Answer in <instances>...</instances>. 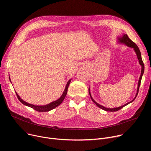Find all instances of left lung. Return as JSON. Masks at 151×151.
I'll list each match as a JSON object with an SVG mask.
<instances>
[{
	"label": "left lung",
	"instance_id": "8db88e82",
	"mask_svg": "<svg viewBox=\"0 0 151 151\" xmlns=\"http://www.w3.org/2000/svg\"><path fill=\"white\" fill-rule=\"evenodd\" d=\"M119 41L121 43H125L126 45H127L129 47H133V48L134 49V51H135L137 55V58L138 59V60H139V64L141 65V76L139 77V81H138V89H137V94H136V96L134 98L133 100H132V101H130V102L127 103V104H125L124 105H122L121 106H119L118 108H105L104 106H103L99 104H98L97 103L96 101H95V100L92 99L91 95V93H90V90L89 89V95H90V97L92 99V100L93 101V102L95 104H96L98 107H99L100 108L104 109L105 111H110V112H113V111H117L121 109V108H124L125 106L127 105L128 104H130V103H132L134 99H136L137 95L138 93V91H139V86H140V84H141V78H142V75H143L144 73V71H145V65H144V63L143 62H142V58H141V52L138 48V46L134 43L133 42H132L131 40L129 38V37H128V35L127 34H124L123 35V37L121 38H119Z\"/></svg>",
	"mask_w": 151,
	"mask_h": 151
}]
</instances>
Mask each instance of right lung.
I'll return each mask as SVG.
<instances>
[{
	"instance_id": "obj_1",
	"label": "right lung",
	"mask_w": 151,
	"mask_h": 151,
	"mask_svg": "<svg viewBox=\"0 0 151 151\" xmlns=\"http://www.w3.org/2000/svg\"><path fill=\"white\" fill-rule=\"evenodd\" d=\"M70 81H71V80H70L67 85H66V87H65V89L64 90V91H63L62 96L60 97V99H59L58 100L56 101H54L53 102H51V104H48V105H44V106H35V105H31V104H28V103L23 101L21 98L20 97L18 96V93L16 92V94H17V96L18 99V100L22 103V104H24V105H26L27 106H29L32 108H33L34 109L37 111H39V112H47V111H49L50 110H52L54 108H56L57 106H58L60 104H62V102L63 101V100H64L66 95H67V90H68V86L70 83Z\"/></svg>"
}]
</instances>
